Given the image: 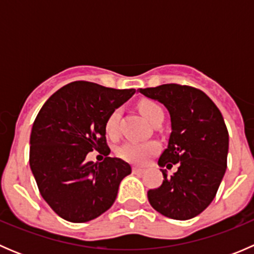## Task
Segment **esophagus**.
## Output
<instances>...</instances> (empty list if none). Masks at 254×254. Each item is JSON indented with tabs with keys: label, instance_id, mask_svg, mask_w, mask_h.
Masks as SVG:
<instances>
[{
	"label": "esophagus",
	"instance_id": "obj_1",
	"mask_svg": "<svg viewBox=\"0 0 254 254\" xmlns=\"http://www.w3.org/2000/svg\"><path fill=\"white\" fill-rule=\"evenodd\" d=\"M132 172L136 173V175H142V173L145 172V168H141V167H132Z\"/></svg>",
	"mask_w": 254,
	"mask_h": 254
}]
</instances>
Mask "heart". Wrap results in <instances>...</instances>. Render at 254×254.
<instances>
[{"label":"heart","instance_id":"heart-1","mask_svg":"<svg viewBox=\"0 0 254 254\" xmlns=\"http://www.w3.org/2000/svg\"><path fill=\"white\" fill-rule=\"evenodd\" d=\"M139 111L151 124L156 123L157 120L163 119V111L156 102L143 99L139 103ZM120 109H114L108 115L106 120V131L109 136H115L118 134V123L120 119ZM158 151V145L153 141L147 142H136L127 141L123 143L118 148V155L123 160L129 161L132 163H143L148 157L155 155Z\"/></svg>","mask_w":254,"mask_h":254}]
</instances>
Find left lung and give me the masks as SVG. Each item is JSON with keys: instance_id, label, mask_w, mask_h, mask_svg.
Instances as JSON below:
<instances>
[{"instance_id": "left-lung-1", "label": "left lung", "mask_w": 254, "mask_h": 254, "mask_svg": "<svg viewBox=\"0 0 254 254\" xmlns=\"http://www.w3.org/2000/svg\"><path fill=\"white\" fill-rule=\"evenodd\" d=\"M139 92L167 108L172 129L158 158L163 182L147 191L148 201L163 216L195 217L210 205L226 172L229 132L221 112L204 92L189 86L161 84ZM173 164L179 170L168 176L163 167Z\"/></svg>"}]
</instances>
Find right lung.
<instances>
[{
  "mask_svg": "<svg viewBox=\"0 0 254 254\" xmlns=\"http://www.w3.org/2000/svg\"><path fill=\"white\" fill-rule=\"evenodd\" d=\"M135 92L76 81L55 92L38 113L30 134V170L44 200L66 221L87 222L106 212L120 182L131 173L120 158L94 163L86 157L93 150L111 153L106 120Z\"/></svg>",
  "mask_w": 254,
  "mask_h": 254,
  "instance_id": "1",
  "label": "right lung"
}]
</instances>
